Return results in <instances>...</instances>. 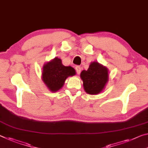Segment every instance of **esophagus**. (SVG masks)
<instances>
[{
	"instance_id": "esophagus-1",
	"label": "esophagus",
	"mask_w": 148,
	"mask_h": 148,
	"mask_svg": "<svg viewBox=\"0 0 148 148\" xmlns=\"http://www.w3.org/2000/svg\"><path fill=\"white\" fill-rule=\"evenodd\" d=\"M75 70H76L77 73L79 75V74L81 73V67H79V66H76V67H75Z\"/></svg>"
}]
</instances>
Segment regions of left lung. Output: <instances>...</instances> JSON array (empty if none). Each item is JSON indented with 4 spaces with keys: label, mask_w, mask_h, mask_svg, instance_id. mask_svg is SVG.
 I'll return each instance as SVG.
<instances>
[{
    "label": "left lung",
    "mask_w": 148,
    "mask_h": 148,
    "mask_svg": "<svg viewBox=\"0 0 148 148\" xmlns=\"http://www.w3.org/2000/svg\"><path fill=\"white\" fill-rule=\"evenodd\" d=\"M80 77L85 92L92 95H97L103 91L108 83V70L97 61H93L87 70L81 71Z\"/></svg>",
    "instance_id": "1"
}]
</instances>
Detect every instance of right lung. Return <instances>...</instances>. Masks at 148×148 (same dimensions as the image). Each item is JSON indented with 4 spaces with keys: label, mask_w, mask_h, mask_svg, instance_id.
Wrapping results in <instances>:
<instances>
[{
    "label": "right lung",
    "mask_w": 148,
    "mask_h": 148,
    "mask_svg": "<svg viewBox=\"0 0 148 148\" xmlns=\"http://www.w3.org/2000/svg\"><path fill=\"white\" fill-rule=\"evenodd\" d=\"M76 74L75 70L71 66H65L61 60L55 58L47 61L43 66L42 79L51 92H55L64 85L67 77Z\"/></svg>",
    "instance_id": "add662e5"
}]
</instances>
